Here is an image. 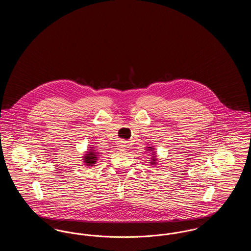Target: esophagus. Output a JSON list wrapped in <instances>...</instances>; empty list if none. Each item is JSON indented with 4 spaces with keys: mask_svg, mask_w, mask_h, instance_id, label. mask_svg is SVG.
Listing matches in <instances>:
<instances>
[{
    "mask_svg": "<svg viewBox=\"0 0 251 251\" xmlns=\"http://www.w3.org/2000/svg\"><path fill=\"white\" fill-rule=\"evenodd\" d=\"M126 147H127V145H126L125 142H121V143L120 144V149H121V150L126 149Z\"/></svg>",
    "mask_w": 251,
    "mask_h": 251,
    "instance_id": "34e87169",
    "label": "esophagus"
}]
</instances>
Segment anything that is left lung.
<instances>
[{
    "label": "left lung",
    "mask_w": 251,
    "mask_h": 251,
    "mask_svg": "<svg viewBox=\"0 0 251 251\" xmlns=\"http://www.w3.org/2000/svg\"><path fill=\"white\" fill-rule=\"evenodd\" d=\"M149 148H150V150H148V151H150L151 152H152V151H151L153 150V149H152V147H149ZM151 155H153V154H151ZM156 160H157V159H156L155 157H154V156H152V160L151 161V165H154V164H155Z\"/></svg>",
    "instance_id": "8db88e82"
}]
</instances>
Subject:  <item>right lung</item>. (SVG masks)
Wrapping results in <instances>:
<instances>
[{"mask_svg":"<svg viewBox=\"0 0 251 251\" xmlns=\"http://www.w3.org/2000/svg\"><path fill=\"white\" fill-rule=\"evenodd\" d=\"M97 154H98V153L94 152L92 150L90 151V152H88L87 154H85L84 158L85 165H88L89 167L92 166V165H94L96 163V160H97V157H98Z\"/></svg>","mask_w":251,"mask_h":251,"instance_id":"obj_1","label":"right lung"}]
</instances>
